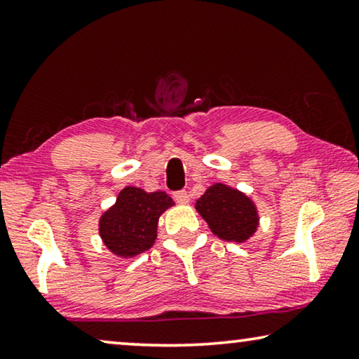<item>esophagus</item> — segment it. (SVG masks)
<instances>
[{
  "label": "esophagus",
  "mask_w": 359,
  "mask_h": 359,
  "mask_svg": "<svg viewBox=\"0 0 359 359\" xmlns=\"http://www.w3.org/2000/svg\"><path fill=\"white\" fill-rule=\"evenodd\" d=\"M172 196H174V200L177 201V203H180V204H185V203H189V201H190L189 193H187L185 190H179V191H175Z\"/></svg>",
  "instance_id": "obj_1"
}]
</instances>
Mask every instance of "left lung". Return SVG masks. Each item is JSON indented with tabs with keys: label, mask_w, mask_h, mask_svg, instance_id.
I'll list each match as a JSON object with an SVG mask.
<instances>
[{
	"label": "left lung",
	"mask_w": 359,
	"mask_h": 359,
	"mask_svg": "<svg viewBox=\"0 0 359 359\" xmlns=\"http://www.w3.org/2000/svg\"><path fill=\"white\" fill-rule=\"evenodd\" d=\"M195 208L220 240L244 243L257 231L259 212L254 201L243 191L220 182L204 191Z\"/></svg>",
	"instance_id": "left-lung-1"
}]
</instances>
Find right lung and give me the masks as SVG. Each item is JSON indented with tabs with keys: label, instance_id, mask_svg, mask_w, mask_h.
<instances>
[{
	"label": "right lung",
	"instance_id": "1",
	"mask_svg": "<svg viewBox=\"0 0 359 359\" xmlns=\"http://www.w3.org/2000/svg\"><path fill=\"white\" fill-rule=\"evenodd\" d=\"M174 206L164 191H145L139 187H124L116 203L99 219V233L108 251L121 259L149 251L158 236V219Z\"/></svg>",
	"mask_w": 359,
	"mask_h": 359
}]
</instances>
